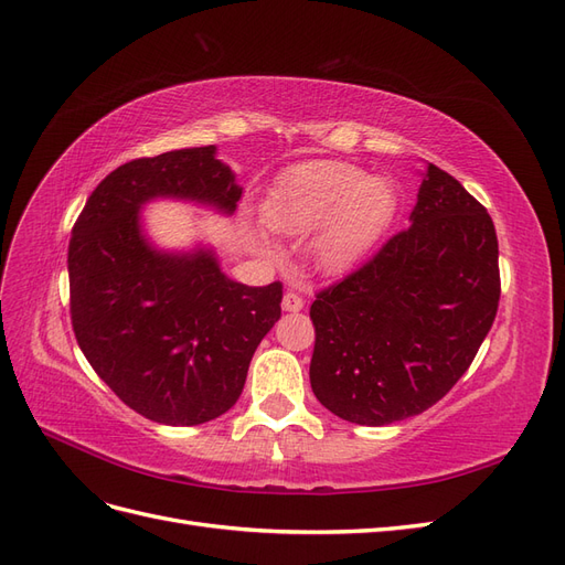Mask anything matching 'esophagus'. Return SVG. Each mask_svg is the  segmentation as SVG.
I'll return each mask as SVG.
<instances>
[{
  "label": "esophagus",
  "instance_id": "1",
  "mask_svg": "<svg viewBox=\"0 0 565 565\" xmlns=\"http://www.w3.org/2000/svg\"><path fill=\"white\" fill-rule=\"evenodd\" d=\"M301 309H303V299L297 292H285V297H282V311L297 313Z\"/></svg>",
  "mask_w": 565,
  "mask_h": 565
}]
</instances>
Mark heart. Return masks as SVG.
Returning <instances> with one entry per match:
<instances>
[{
  "instance_id": "b5f03b06",
  "label": "heart",
  "mask_w": 565,
  "mask_h": 565,
  "mask_svg": "<svg viewBox=\"0 0 565 565\" xmlns=\"http://www.w3.org/2000/svg\"><path fill=\"white\" fill-rule=\"evenodd\" d=\"M396 210V185L386 177H365L344 160H309L289 167L270 188L262 216L280 235L320 228L318 259L324 268L341 270L380 241Z\"/></svg>"
}]
</instances>
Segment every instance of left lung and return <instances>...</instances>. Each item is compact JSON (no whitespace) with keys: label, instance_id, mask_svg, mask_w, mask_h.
<instances>
[{"label":"left lung","instance_id":"1","mask_svg":"<svg viewBox=\"0 0 565 565\" xmlns=\"http://www.w3.org/2000/svg\"><path fill=\"white\" fill-rule=\"evenodd\" d=\"M409 221L311 303V388L353 424L384 426L436 405L498 316L500 249L483 204L429 164Z\"/></svg>","mask_w":565,"mask_h":565}]
</instances>
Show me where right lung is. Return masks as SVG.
Here are the masks:
<instances>
[{"mask_svg":"<svg viewBox=\"0 0 565 565\" xmlns=\"http://www.w3.org/2000/svg\"><path fill=\"white\" fill-rule=\"evenodd\" d=\"M243 188L214 146L117 167L84 204L67 247L77 344L115 396L146 419L195 426L241 398L249 361L280 318L282 282L226 278L210 249L152 247L139 210L152 198L233 214Z\"/></svg>","mask_w":565,"mask_h":565,"instance_id":"add662e5","label":"right lung"}]
</instances>
